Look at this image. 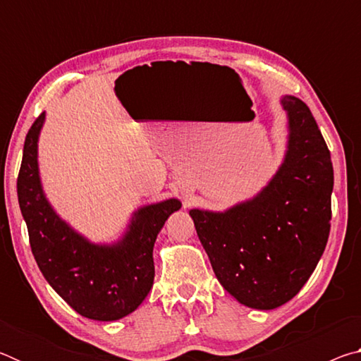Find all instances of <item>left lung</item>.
<instances>
[{"mask_svg":"<svg viewBox=\"0 0 361 361\" xmlns=\"http://www.w3.org/2000/svg\"><path fill=\"white\" fill-rule=\"evenodd\" d=\"M288 145L277 173L253 199L224 212L189 210L223 288L271 310L295 298L325 252L333 164L309 106L285 95Z\"/></svg>","mask_w":361,"mask_h":361,"instance_id":"1","label":"left lung"}]
</instances>
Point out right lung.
Here are the masks:
<instances>
[{
    "instance_id": "right-lung-1",
    "label": "right lung",
    "mask_w": 361,
    "mask_h": 361,
    "mask_svg": "<svg viewBox=\"0 0 361 361\" xmlns=\"http://www.w3.org/2000/svg\"><path fill=\"white\" fill-rule=\"evenodd\" d=\"M44 118L42 113L27 133L17 178L30 247L49 285L78 314L100 322L119 320L148 296L154 282L156 237L181 202L167 199L138 209L124 235L111 245L89 242L57 215L42 191L38 138Z\"/></svg>"
}]
</instances>
